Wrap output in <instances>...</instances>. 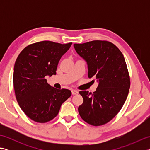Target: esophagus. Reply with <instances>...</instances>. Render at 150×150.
I'll list each match as a JSON object with an SVG mask.
<instances>
[{"instance_id": "obj_1", "label": "esophagus", "mask_w": 150, "mask_h": 150, "mask_svg": "<svg viewBox=\"0 0 150 150\" xmlns=\"http://www.w3.org/2000/svg\"><path fill=\"white\" fill-rule=\"evenodd\" d=\"M71 93H72V95H77L79 93V92L77 90H72Z\"/></svg>"}]
</instances>
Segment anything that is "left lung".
I'll return each mask as SVG.
<instances>
[{"instance_id":"1","label":"left lung","mask_w":150,"mask_h":150,"mask_svg":"<svg viewBox=\"0 0 150 150\" xmlns=\"http://www.w3.org/2000/svg\"><path fill=\"white\" fill-rule=\"evenodd\" d=\"M79 55L86 60L88 77L99 82L95 92L79 91L83 103L79 106L80 116L94 126L110 122L119 112L128 97L130 77L124 57L109 41L92 40L74 44Z\"/></svg>"}]
</instances>
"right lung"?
Returning a JSON list of instances; mask_svg holds the SVG:
<instances>
[{"label":"right lung","instance_id":"add662e5","mask_svg":"<svg viewBox=\"0 0 150 150\" xmlns=\"http://www.w3.org/2000/svg\"><path fill=\"white\" fill-rule=\"evenodd\" d=\"M71 44L50 40L31 44L16 60L13 77L16 99L24 113L35 122L46 123L53 119L62 104L71 95L68 89L52 87L45 79L56 75L60 58Z\"/></svg>","mask_w":150,"mask_h":150}]
</instances>
